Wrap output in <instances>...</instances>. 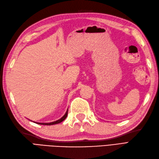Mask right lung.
Masks as SVG:
<instances>
[{
	"label": "right lung",
	"instance_id": "right-lung-1",
	"mask_svg": "<svg viewBox=\"0 0 159 159\" xmlns=\"http://www.w3.org/2000/svg\"><path fill=\"white\" fill-rule=\"evenodd\" d=\"M67 114H68V109L66 112V113H65L64 115V116L62 118H61L60 119L57 120V121H53V122H51V123H38V124H40V125H55V124H57V123H59L61 122H62L63 121H64V120L66 119L67 116Z\"/></svg>",
	"mask_w": 159,
	"mask_h": 159
}]
</instances>
